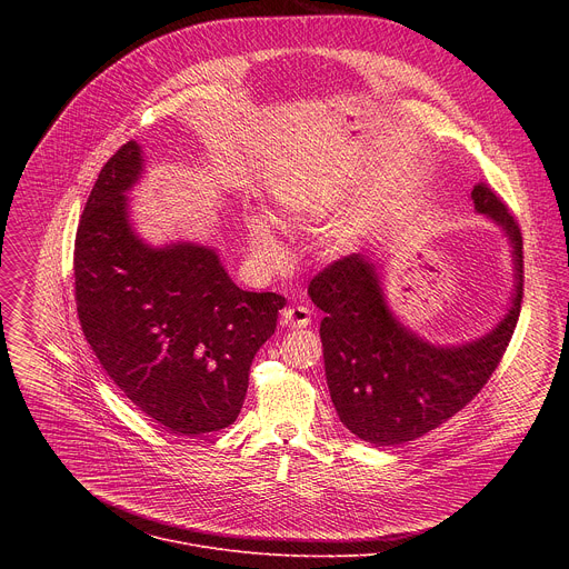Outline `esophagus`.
Wrapping results in <instances>:
<instances>
[{"mask_svg": "<svg viewBox=\"0 0 569 569\" xmlns=\"http://www.w3.org/2000/svg\"><path fill=\"white\" fill-rule=\"evenodd\" d=\"M283 323L292 329H303L310 323V310L306 306H290L283 310Z\"/></svg>", "mask_w": 569, "mask_h": 569, "instance_id": "1", "label": "esophagus"}]
</instances>
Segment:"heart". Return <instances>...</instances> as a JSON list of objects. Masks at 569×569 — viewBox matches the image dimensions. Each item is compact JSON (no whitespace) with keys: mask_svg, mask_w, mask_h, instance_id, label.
<instances>
[{"mask_svg":"<svg viewBox=\"0 0 569 569\" xmlns=\"http://www.w3.org/2000/svg\"><path fill=\"white\" fill-rule=\"evenodd\" d=\"M336 207V198L329 191H315L310 196H299L292 200H286L281 204L283 222H312L327 216ZM246 231L250 240V250L259 263L266 268H277L286 259V250L281 240L263 213H252L246 220ZM356 238V224H338L327 236V252L329 254H342L353 246Z\"/></svg>","mask_w":569,"mask_h":569,"instance_id":"heart-1","label":"heart"}]
</instances>
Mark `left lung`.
Returning a JSON list of instances; mask_svg holds the SVG:
<instances>
[{
  "label": "left lung",
  "instance_id": "1",
  "mask_svg": "<svg viewBox=\"0 0 569 569\" xmlns=\"http://www.w3.org/2000/svg\"><path fill=\"white\" fill-rule=\"evenodd\" d=\"M470 198L507 233L516 268L511 306L483 338L439 347L402 327L385 301L378 263L367 254H349L310 281L312 303L327 312L319 336L331 400L362 441L398 446L439 428L479 393L511 342L522 303V233L483 182Z\"/></svg>",
  "mask_w": 569,
  "mask_h": 569
}]
</instances>
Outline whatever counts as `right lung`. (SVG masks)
<instances>
[{
  "mask_svg": "<svg viewBox=\"0 0 569 569\" xmlns=\"http://www.w3.org/2000/svg\"><path fill=\"white\" fill-rule=\"evenodd\" d=\"M141 171V146L123 143L80 216V327L106 373L146 417L180 437L218 432L240 415L252 360L272 338L286 297L240 290L207 246L143 242L126 196Z\"/></svg>",
  "mask_w": 569,
  "mask_h": 569,
  "instance_id": "add662e5",
  "label": "right lung"
}]
</instances>
